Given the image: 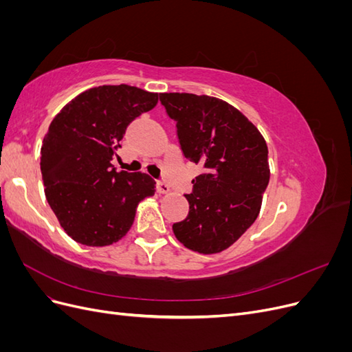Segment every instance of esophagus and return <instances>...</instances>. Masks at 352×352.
Wrapping results in <instances>:
<instances>
[{"instance_id":"esophagus-1","label":"esophagus","mask_w":352,"mask_h":352,"mask_svg":"<svg viewBox=\"0 0 352 352\" xmlns=\"http://www.w3.org/2000/svg\"><path fill=\"white\" fill-rule=\"evenodd\" d=\"M157 190L160 194H167L170 192V186L166 180H157Z\"/></svg>"}]
</instances>
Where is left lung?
<instances>
[{
	"instance_id": "obj_1",
	"label": "left lung",
	"mask_w": 352,
	"mask_h": 352,
	"mask_svg": "<svg viewBox=\"0 0 352 352\" xmlns=\"http://www.w3.org/2000/svg\"><path fill=\"white\" fill-rule=\"evenodd\" d=\"M176 123L182 154L202 172L186 194L189 212L173 225L186 248L214 254L229 248L257 219L269 185V151L247 117L208 95L160 94Z\"/></svg>"
}]
</instances>
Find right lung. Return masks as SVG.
I'll return each instance as SVG.
<instances>
[{
    "instance_id": "right-lung-1",
    "label": "right lung",
    "mask_w": 352,
    "mask_h": 352,
    "mask_svg": "<svg viewBox=\"0 0 352 352\" xmlns=\"http://www.w3.org/2000/svg\"><path fill=\"white\" fill-rule=\"evenodd\" d=\"M158 94L129 85H102L82 92L51 122L41 148L45 197L74 241L105 247L122 239L136 207L154 195L146 173L117 172L111 164L136 117L153 110Z\"/></svg>"
}]
</instances>
